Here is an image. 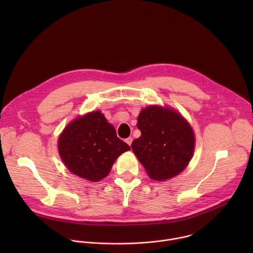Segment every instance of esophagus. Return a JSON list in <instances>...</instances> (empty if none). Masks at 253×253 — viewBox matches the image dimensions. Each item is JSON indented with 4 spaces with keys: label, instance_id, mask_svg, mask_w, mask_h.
<instances>
[{
    "label": "esophagus",
    "instance_id": "1",
    "mask_svg": "<svg viewBox=\"0 0 253 253\" xmlns=\"http://www.w3.org/2000/svg\"><path fill=\"white\" fill-rule=\"evenodd\" d=\"M125 141H126V143L128 144L129 146H131V144H132V141H133V139H132V137H129V138H127Z\"/></svg>",
    "mask_w": 253,
    "mask_h": 253
}]
</instances>
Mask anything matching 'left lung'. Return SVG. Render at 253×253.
<instances>
[{"instance_id": "8db88e82", "label": "left lung", "mask_w": 253, "mask_h": 253, "mask_svg": "<svg viewBox=\"0 0 253 253\" xmlns=\"http://www.w3.org/2000/svg\"><path fill=\"white\" fill-rule=\"evenodd\" d=\"M137 127L141 136L131 147L152 179L163 181L188 165L194 134L181 115L167 108L147 107L139 114Z\"/></svg>"}]
</instances>
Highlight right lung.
Wrapping results in <instances>:
<instances>
[{"label": "right lung", "mask_w": 253, "mask_h": 253, "mask_svg": "<svg viewBox=\"0 0 253 253\" xmlns=\"http://www.w3.org/2000/svg\"><path fill=\"white\" fill-rule=\"evenodd\" d=\"M58 144L61 159L67 168L89 181L106 177L117 157L130 149L99 111L70 123Z\"/></svg>", "instance_id": "1"}]
</instances>
